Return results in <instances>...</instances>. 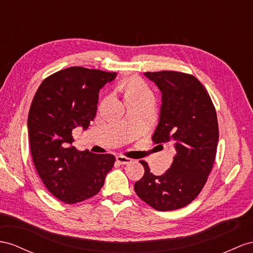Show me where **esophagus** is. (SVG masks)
Segmentation results:
<instances>
[{
	"label": "esophagus",
	"mask_w": 253,
	"mask_h": 253,
	"mask_svg": "<svg viewBox=\"0 0 253 253\" xmlns=\"http://www.w3.org/2000/svg\"><path fill=\"white\" fill-rule=\"evenodd\" d=\"M116 161H118V163L121 165H128L131 163L132 159L127 158L125 156H116Z\"/></svg>",
	"instance_id": "34e87169"
}]
</instances>
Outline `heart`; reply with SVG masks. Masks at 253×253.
Instances as JSON below:
<instances>
[{
	"label": "heart",
	"instance_id": "obj_1",
	"mask_svg": "<svg viewBox=\"0 0 253 253\" xmlns=\"http://www.w3.org/2000/svg\"><path fill=\"white\" fill-rule=\"evenodd\" d=\"M152 95L150 90L146 88L143 82L139 79H130L127 82L126 90H125V98L132 99V98H144L146 96Z\"/></svg>",
	"mask_w": 253,
	"mask_h": 253
}]
</instances>
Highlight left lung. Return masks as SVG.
Segmentation results:
<instances>
[{
	"mask_svg": "<svg viewBox=\"0 0 253 253\" xmlns=\"http://www.w3.org/2000/svg\"><path fill=\"white\" fill-rule=\"evenodd\" d=\"M161 92L155 143L171 142L174 157L169 170L154 175L144 161V175L134 184L138 197L160 211L188 205L204 187L215 161L219 139L215 107L201 82L178 71L144 73Z\"/></svg>",
	"mask_w": 253,
	"mask_h": 253,
	"instance_id": "left-lung-1",
	"label": "left lung"
}]
</instances>
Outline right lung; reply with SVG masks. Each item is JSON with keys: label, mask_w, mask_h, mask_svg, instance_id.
Wrapping results in <instances>:
<instances>
[{"label": "right lung", "mask_w": 253, "mask_h": 253, "mask_svg": "<svg viewBox=\"0 0 253 253\" xmlns=\"http://www.w3.org/2000/svg\"><path fill=\"white\" fill-rule=\"evenodd\" d=\"M116 73L79 66L57 71L42 81L28 118L30 147L38 175L55 198L67 204L99 192L115 157L77 151L73 130H86L97 112L98 94Z\"/></svg>", "instance_id": "obj_1"}]
</instances>
